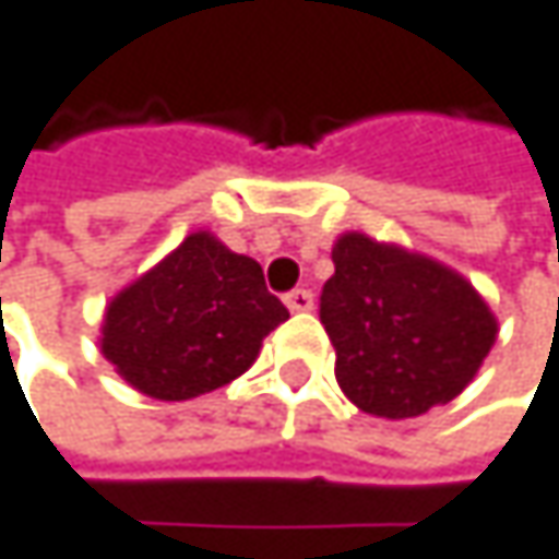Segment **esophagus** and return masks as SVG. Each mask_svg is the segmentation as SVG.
<instances>
[{"mask_svg":"<svg viewBox=\"0 0 559 559\" xmlns=\"http://www.w3.org/2000/svg\"><path fill=\"white\" fill-rule=\"evenodd\" d=\"M285 305H288V311L305 314V311H311V308H314V295H311L308 288H295L292 295H285Z\"/></svg>","mask_w":559,"mask_h":559,"instance_id":"obj_1","label":"esophagus"}]
</instances>
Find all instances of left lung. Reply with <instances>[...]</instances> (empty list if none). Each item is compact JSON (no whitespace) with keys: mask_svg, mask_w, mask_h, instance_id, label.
Returning a JSON list of instances; mask_svg holds the SVG:
<instances>
[{"mask_svg":"<svg viewBox=\"0 0 559 559\" xmlns=\"http://www.w3.org/2000/svg\"><path fill=\"white\" fill-rule=\"evenodd\" d=\"M321 295L344 396L380 419H413L452 403L498 341V318L455 267L344 231Z\"/></svg>","mask_w":559,"mask_h":559,"instance_id":"1","label":"left lung"}]
</instances>
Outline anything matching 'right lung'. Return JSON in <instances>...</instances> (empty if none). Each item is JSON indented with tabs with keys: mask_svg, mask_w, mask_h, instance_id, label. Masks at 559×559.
Listing matches in <instances>:
<instances>
[{
	"mask_svg": "<svg viewBox=\"0 0 559 559\" xmlns=\"http://www.w3.org/2000/svg\"><path fill=\"white\" fill-rule=\"evenodd\" d=\"M282 321L261 264L199 228L107 301L97 344L127 386L182 403L241 377Z\"/></svg>",
	"mask_w": 559,
	"mask_h": 559,
	"instance_id": "obj_1",
	"label": "right lung"
}]
</instances>
